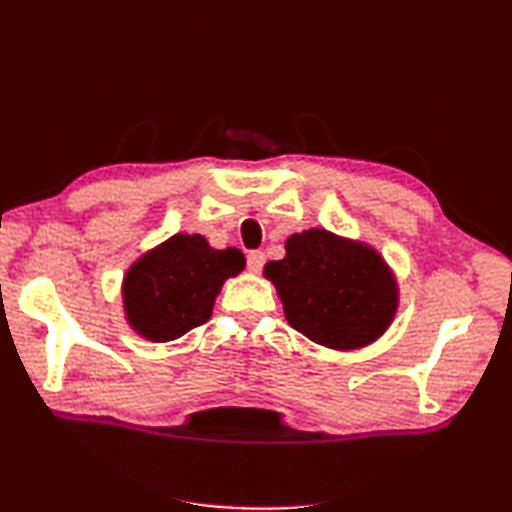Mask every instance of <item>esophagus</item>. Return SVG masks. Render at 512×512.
<instances>
[{"label":"esophagus","mask_w":512,"mask_h":512,"mask_svg":"<svg viewBox=\"0 0 512 512\" xmlns=\"http://www.w3.org/2000/svg\"><path fill=\"white\" fill-rule=\"evenodd\" d=\"M264 262H266V255L262 253V250H253V253L248 255V268H250V271H253V273L262 271Z\"/></svg>","instance_id":"obj_1"}]
</instances>
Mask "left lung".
Instances as JSON below:
<instances>
[{
	"label": "left lung",
	"instance_id": "left-lung-1",
	"mask_svg": "<svg viewBox=\"0 0 512 512\" xmlns=\"http://www.w3.org/2000/svg\"><path fill=\"white\" fill-rule=\"evenodd\" d=\"M287 255L264 266L289 325L332 350H359L391 327L397 280L375 248L323 228L296 232Z\"/></svg>",
	"mask_w": 512,
	"mask_h": 512
}]
</instances>
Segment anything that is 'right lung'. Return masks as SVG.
Instances as JSON below:
<instances>
[{
    "mask_svg": "<svg viewBox=\"0 0 512 512\" xmlns=\"http://www.w3.org/2000/svg\"><path fill=\"white\" fill-rule=\"evenodd\" d=\"M246 266L239 248L216 250L203 235H178L151 248L121 282L124 314L142 339L167 343L210 320L223 282Z\"/></svg>",
    "mask_w": 512,
    "mask_h": 512,
    "instance_id": "right-lung-1",
    "label": "right lung"
}]
</instances>
